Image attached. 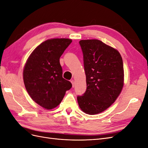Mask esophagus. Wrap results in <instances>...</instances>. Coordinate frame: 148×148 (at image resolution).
Instances as JSON below:
<instances>
[{
	"instance_id": "esophagus-1",
	"label": "esophagus",
	"mask_w": 148,
	"mask_h": 148,
	"mask_svg": "<svg viewBox=\"0 0 148 148\" xmlns=\"http://www.w3.org/2000/svg\"><path fill=\"white\" fill-rule=\"evenodd\" d=\"M71 84H72V87L73 88L75 86V81L73 79L71 80Z\"/></svg>"
}]
</instances>
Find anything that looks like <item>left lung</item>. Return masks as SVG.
Here are the masks:
<instances>
[{"label":"left lung","instance_id":"obj_1","mask_svg":"<svg viewBox=\"0 0 148 148\" xmlns=\"http://www.w3.org/2000/svg\"><path fill=\"white\" fill-rule=\"evenodd\" d=\"M83 54L86 90L77 96L84 112H102L117 99L123 86L122 58L117 50L97 39L79 42Z\"/></svg>","mask_w":148,"mask_h":148}]
</instances>
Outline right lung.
<instances>
[{"mask_svg": "<svg viewBox=\"0 0 148 148\" xmlns=\"http://www.w3.org/2000/svg\"><path fill=\"white\" fill-rule=\"evenodd\" d=\"M71 39H48L39 45L26 62L23 81L26 91L38 104L46 109L59 105L71 83L62 77L60 57Z\"/></svg>", "mask_w": 148, "mask_h": 148, "instance_id": "obj_1", "label": "right lung"}]
</instances>
